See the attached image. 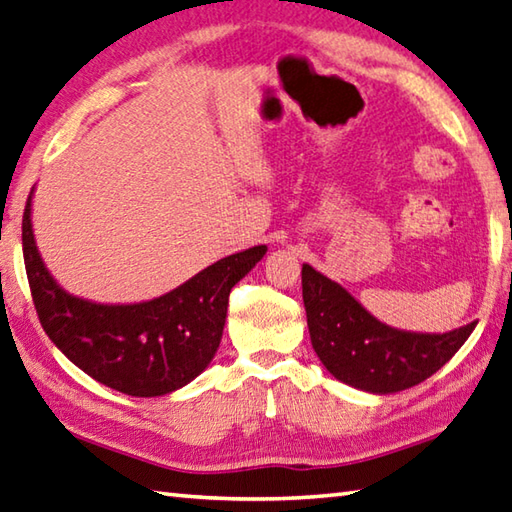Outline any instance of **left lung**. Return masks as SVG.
Segmentation results:
<instances>
[{
    "label": "left lung",
    "mask_w": 512,
    "mask_h": 512,
    "mask_svg": "<svg viewBox=\"0 0 512 512\" xmlns=\"http://www.w3.org/2000/svg\"><path fill=\"white\" fill-rule=\"evenodd\" d=\"M308 333L319 362L339 382L375 395L422 384L464 346L475 322L450 333H410L379 322L333 279L302 266Z\"/></svg>",
    "instance_id": "obj_1"
}]
</instances>
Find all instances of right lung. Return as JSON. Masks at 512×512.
<instances>
[{
  "mask_svg": "<svg viewBox=\"0 0 512 512\" xmlns=\"http://www.w3.org/2000/svg\"><path fill=\"white\" fill-rule=\"evenodd\" d=\"M24 208V264L46 335L95 382L130 397H159L202 373L222 342L228 295L266 246L219 259L170 293L139 304H97L70 295L48 273Z\"/></svg>",
  "mask_w": 512,
  "mask_h": 512,
  "instance_id": "add662e5",
  "label": "right lung"
}]
</instances>
